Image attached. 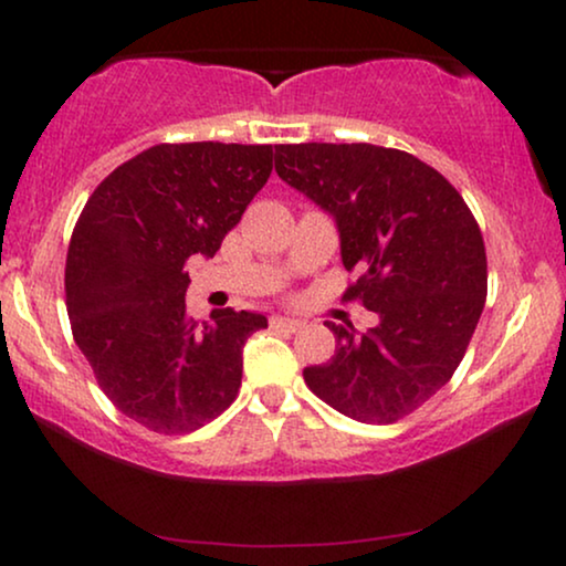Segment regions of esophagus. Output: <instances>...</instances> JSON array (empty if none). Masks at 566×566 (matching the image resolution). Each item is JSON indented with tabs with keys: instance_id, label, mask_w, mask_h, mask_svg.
Instances as JSON below:
<instances>
[{
	"instance_id": "34e87169",
	"label": "esophagus",
	"mask_w": 566,
	"mask_h": 566,
	"mask_svg": "<svg viewBox=\"0 0 566 566\" xmlns=\"http://www.w3.org/2000/svg\"><path fill=\"white\" fill-rule=\"evenodd\" d=\"M270 327L283 329V332H298L301 327H304V322L291 319V316H273V319H270Z\"/></svg>"
}]
</instances>
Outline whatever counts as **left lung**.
I'll list each match as a JSON object with an SVG mask.
<instances>
[{"label": "left lung", "instance_id": "obj_1", "mask_svg": "<svg viewBox=\"0 0 566 566\" xmlns=\"http://www.w3.org/2000/svg\"><path fill=\"white\" fill-rule=\"evenodd\" d=\"M275 172L337 223L360 277L345 298L374 329L327 322L337 347L304 381L332 409L391 424L451 381L486 298V252L461 192L412 154L374 144H277Z\"/></svg>", "mask_w": 566, "mask_h": 566}]
</instances>
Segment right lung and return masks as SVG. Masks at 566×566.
<instances>
[{
  "mask_svg": "<svg viewBox=\"0 0 566 566\" xmlns=\"http://www.w3.org/2000/svg\"><path fill=\"white\" fill-rule=\"evenodd\" d=\"M273 172V146L157 144L92 192L66 254L74 343L105 397L165 436L203 428L237 399L262 314L185 308L192 254L213 258Z\"/></svg>",
  "mask_w": 566,
  "mask_h": 566,
  "instance_id": "obj_1",
  "label": "right lung"
}]
</instances>
